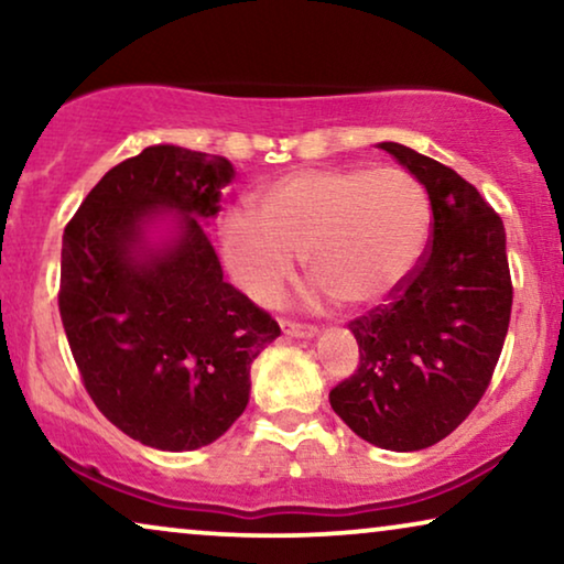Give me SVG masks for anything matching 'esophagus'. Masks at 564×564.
<instances>
[{
    "instance_id": "34e87169",
    "label": "esophagus",
    "mask_w": 564,
    "mask_h": 564,
    "mask_svg": "<svg viewBox=\"0 0 564 564\" xmlns=\"http://www.w3.org/2000/svg\"><path fill=\"white\" fill-rule=\"evenodd\" d=\"M282 326V334L284 336H292V338H313L318 330H315V326H305V323H295V321H280Z\"/></svg>"
}]
</instances>
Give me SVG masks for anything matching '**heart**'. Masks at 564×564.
Here are the masks:
<instances>
[{"mask_svg":"<svg viewBox=\"0 0 564 564\" xmlns=\"http://www.w3.org/2000/svg\"><path fill=\"white\" fill-rule=\"evenodd\" d=\"M426 192L403 169L311 166L269 182L257 215L223 220V257L259 305L280 303L305 253L318 292L349 307L388 303L421 264Z\"/></svg>","mask_w":564,"mask_h":564,"instance_id":"1","label":"heart"}]
</instances>
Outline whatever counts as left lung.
I'll use <instances>...</instances> for the list:
<instances>
[{"mask_svg":"<svg viewBox=\"0 0 564 564\" xmlns=\"http://www.w3.org/2000/svg\"><path fill=\"white\" fill-rule=\"evenodd\" d=\"M429 192L431 243L411 280L349 323L359 367L330 408L365 442L419 452L449 436L488 390L511 321L506 228L473 184L400 143H380Z\"/></svg>","mask_w":564,"mask_h":564,"instance_id":"left-lung-1","label":"left lung"}]
</instances>
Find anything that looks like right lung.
I'll list each match as a JSON object with an SVG mask.
<instances>
[{
  "mask_svg": "<svg viewBox=\"0 0 564 564\" xmlns=\"http://www.w3.org/2000/svg\"><path fill=\"white\" fill-rule=\"evenodd\" d=\"M236 172L223 156L149 145L112 166L64 230L58 311L84 388L122 434L153 449L213 444L246 411L251 361L280 336L223 282L207 220ZM176 212L173 236L148 226Z\"/></svg>",
  "mask_w": 564,
  "mask_h": 564,
  "instance_id": "right-lung-1",
  "label": "right lung"
}]
</instances>
